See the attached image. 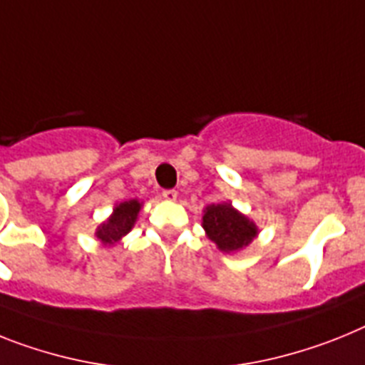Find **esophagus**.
<instances>
[{
	"instance_id": "obj_1",
	"label": "esophagus",
	"mask_w": 365,
	"mask_h": 365,
	"mask_svg": "<svg viewBox=\"0 0 365 365\" xmlns=\"http://www.w3.org/2000/svg\"><path fill=\"white\" fill-rule=\"evenodd\" d=\"M162 197L166 199V201H175L177 192L175 190H164V192H162Z\"/></svg>"
}]
</instances>
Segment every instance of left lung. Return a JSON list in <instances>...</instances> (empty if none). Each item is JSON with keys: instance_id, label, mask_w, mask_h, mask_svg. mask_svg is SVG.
<instances>
[{"instance_id": "1", "label": "left lung", "mask_w": 365, "mask_h": 365, "mask_svg": "<svg viewBox=\"0 0 365 365\" xmlns=\"http://www.w3.org/2000/svg\"><path fill=\"white\" fill-rule=\"evenodd\" d=\"M203 227L208 238L225 253L245 247L257 236V227L253 221H249L227 203L207 207Z\"/></svg>"}]
</instances>
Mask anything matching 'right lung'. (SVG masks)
Instances as JSON below:
<instances>
[{
  "instance_id": "add662e5",
  "label": "right lung",
  "mask_w": 365,
  "mask_h": 365,
  "mask_svg": "<svg viewBox=\"0 0 365 365\" xmlns=\"http://www.w3.org/2000/svg\"><path fill=\"white\" fill-rule=\"evenodd\" d=\"M138 212L140 203L136 199H130V201L118 205V207L114 208V214L110 216V220L99 227L96 236L101 240L103 244H114V242H118L121 236H125L127 232L133 229Z\"/></svg>"
}]
</instances>
